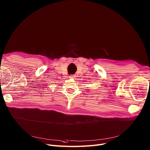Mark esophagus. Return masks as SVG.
I'll use <instances>...</instances> for the list:
<instances>
[{"label":"esophagus","mask_w":150,"mask_h":150,"mask_svg":"<svg viewBox=\"0 0 150 150\" xmlns=\"http://www.w3.org/2000/svg\"><path fill=\"white\" fill-rule=\"evenodd\" d=\"M75 77H76V76L75 75H71L69 76V78H75Z\"/></svg>","instance_id":"34e87169"}]
</instances>
